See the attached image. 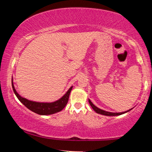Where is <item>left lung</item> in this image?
<instances>
[{"mask_svg": "<svg viewBox=\"0 0 152 152\" xmlns=\"http://www.w3.org/2000/svg\"><path fill=\"white\" fill-rule=\"evenodd\" d=\"M88 102H89L91 106L92 107V109H93L94 111H96V112L97 113V114H102V115H105V116H118V115H121L123 114H125V113L128 112V111H129L130 110L132 109H129L128 110V111H124V112H120V113H113V112H109V111H104V110L99 109V108L96 107L94 104H93V103L90 101V99H88Z\"/></svg>", "mask_w": 152, "mask_h": 152, "instance_id": "obj_1", "label": "left lung"}]
</instances>
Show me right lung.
I'll list each match as a JSON object with an SVG mask.
<instances>
[{"label":"right lung","mask_w":152,"mask_h":152,"mask_svg":"<svg viewBox=\"0 0 152 152\" xmlns=\"http://www.w3.org/2000/svg\"><path fill=\"white\" fill-rule=\"evenodd\" d=\"M12 87H13V90L18 100L23 104L26 107L30 109L31 111H34L36 114L40 115H50L59 112L65 107L66 104H67L68 101H69V95L72 90L73 86L70 87L68 91L64 94V96L58 100L56 101L53 102H33V101L28 100L27 99L23 98L21 96H20L17 93L16 90L15 89L14 85L13 83V78H12Z\"/></svg>","instance_id":"obj_1"}]
</instances>
